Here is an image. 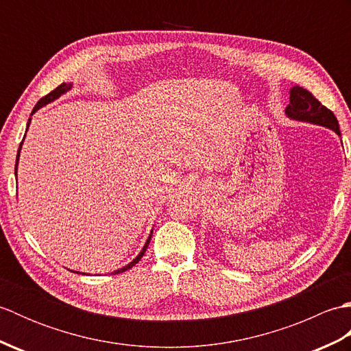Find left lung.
<instances>
[{
  "mask_svg": "<svg viewBox=\"0 0 351 351\" xmlns=\"http://www.w3.org/2000/svg\"><path fill=\"white\" fill-rule=\"evenodd\" d=\"M288 117L295 119V121L311 122L330 128L341 136L339 125L333 111L324 107L314 95L308 92L306 88L294 86L289 92V104L285 110Z\"/></svg>",
  "mask_w": 351,
  "mask_h": 351,
  "instance_id": "1",
  "label": "left lung"
}]
</instances>
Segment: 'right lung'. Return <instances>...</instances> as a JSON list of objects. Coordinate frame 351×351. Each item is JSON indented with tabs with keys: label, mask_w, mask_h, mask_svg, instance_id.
Listing matches in <instances>:
<instances>
[{
	"label": "right lung",
	"mask_w": 351,
	"mask_h": 351,
	"mask_svg": "<svg viewBox=\"0 0 351 351\" xmlns=\"http://www.w3.org/2000/svg\"><path fill=\"white\" fill-rule=\"evenodd\" d=\"M72 87V84H66V83H63V84H60V86H58V87H56L54 88V90H52V92H49L47 96H43V98L39 101V102H37L36 104V106H34V108H33V113H36V111L37 110H39L40 107H43V106H47V104L48 102H51V101H54V99H57L58 98V96H62L64 92H68L69 90V88ZM32 113V114H33ZM29 121H32V119H28V123H27V130H28V125H29ZM21 146H22V141H21V145H19V149H18V156H16V166H14V173H16V167H18V160H19V151H21ZM151 237L152 235H149V238H147V241H146V244H145V247L143 249H141V252L138 253V256L136 258V259H134L132 261V263H130L128 265H125L123 268H121V270H116L114 271V274H117V273H123V271H126V270H130V268L131 267H134V265H136L137 263H138V261L141 259V258H143V255H145V252H146V249H147V245H149V241H151Z\"/></svg>",
	"instance_id": "right-lung-1"
}]
</instances>
